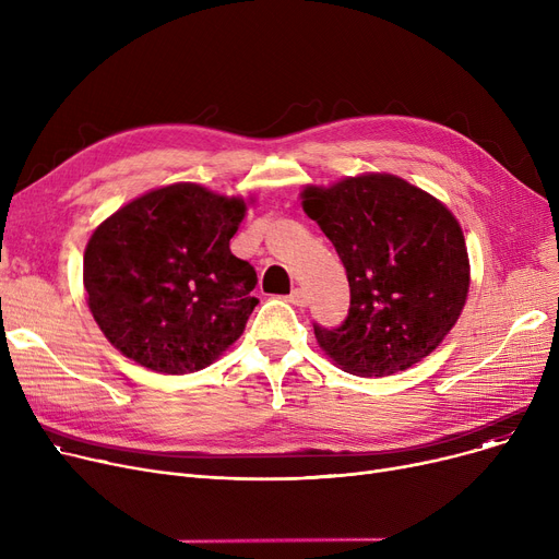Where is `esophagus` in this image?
Here are the masks:
<instances>
[{"label":"esophagus","mask_w":559,"mask_h":559,"mask_svg":"<svg viewBox=\"0 0 559 559\" xmlns=\"http://www.w3.org/2000/svg\"><path fill=\"white\" fill-rule=\"evenodd\" d=\"M287 301L289 304H295V306H308V295H306V292L301 289V287H297V289H292L289 292V297H287Z\"/></svg>","instance_id":"1"}]
</instances>
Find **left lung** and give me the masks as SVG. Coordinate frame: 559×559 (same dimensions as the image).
I'll return each mask as SVG.
<instances>
[{
    "instance_id": "8db88e82",
    "label": "left lung",
    "mask_w": 559,
    "mask_h": 559,
    "mask_svg": "<svg viewBox=\"0 0 559 559\" xmlns=\"http://www.w3.org/2000/svg\"><path fill=\"white\" fill-rule=\"evenodd\" d=\"M301 197L350 287L342 324H314L326 356L348 373L380 378L432 354L468 292V255L453 213L394 174L350 176Z\"/></svg>"
}]
</instances>
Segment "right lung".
I'll return each mask as SVG.
<instances>
[{
  "label": "right lung",
  "mask_w": 559,
  "mask_h": 559,
  "mask_svg": "<svg viewBox=\"0 0 559 559\" xmlns=\"http://www.w3.org/2000/svg\"><path fill=\"white\" fill-rule=\"evenodd\" d=\"M247 203L197 183L146 192L97 226L83 253L87 308L106 340L160 373L213 365L258 306L230 238Z\"/></svg>",
  "instance_id": "1"
}]
</instances>
